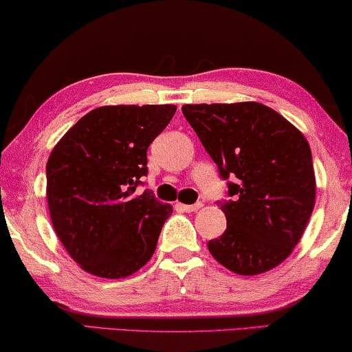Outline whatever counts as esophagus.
<instances>
[{"mask_svg": "<svg viewBox=\"0 0 352 352\" xmlns=\"http://www.w3.org/2000/svg\"><path fill=\"white\" fill-rule=\"evenodd\" d=\"M177 207H180L182 210H185V212H196L202 207V202H196V204H177Z\"/></svg>", "mask_w": 352, "mask_h": 352, "instance_id": "34e87169", "label": "esophagus"}]
</instances>
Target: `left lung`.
<instances>
[{
    "label": "left lung",
    "mask_w": 352,
    "mask_h": 352,
    "mask_svg": "<svg viewBox=\"0 0 352 352\" xmlns=\"http://www.w3.org/2000/svg\"><path fill=\"white\" fill-rule=\"evenodd\" d=\"M186 122L228 182V228L208 242L219 264L258 275L298 243L316 199L311 150L285 117L259 102L186 104Z\"/></svg>",
    "instance_id": "left-lung-1"
}]
</instances>
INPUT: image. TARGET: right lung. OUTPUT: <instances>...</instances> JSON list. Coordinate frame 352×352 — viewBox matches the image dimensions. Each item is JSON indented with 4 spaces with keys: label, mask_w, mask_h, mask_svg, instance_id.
<instances>
[{
    "label": "right lung",
    "mask_w": 352,
    "mask_h": 352,
    "mask_svg": "<svg viewBox=\"0 0 352 352\" xmlns=\"http://www.w3.org/2000/svg\"><path fill=\"white\" fill-rule=\"evenodd\" d=\"M177 107L104 106L63 135L47 161V204L60 242L83 270L124 278L155 253L172 214L150 190L134 196L148 174L146 150Z\"/></svg>",
    "instance_id": "right-lung-1"
}]
</instances>
